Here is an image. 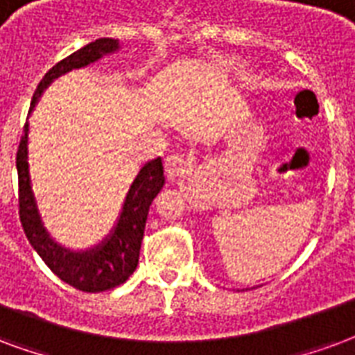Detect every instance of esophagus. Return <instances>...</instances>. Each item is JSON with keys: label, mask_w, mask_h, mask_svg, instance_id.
<instances>
[{"label": "esophagus", "mask_w": 355, "mask_h": 355, "mask_svg": "<svg viewBox=\"0 0 355 355\" xmlns=\"http://www.w3.org/2000/svg\"><path fill=\"white\" fill-rule=\"evenodd\" d=\"M189 160L183 159L181 155H170L166 159V175L170 181L180 180L181 175L187 174Z\"/></svg>", "instance_id": "esophagus-1"}]
</instances>
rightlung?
Instances as JSON below:
<instances>
[{
    "label": "right lung",
    "instance_id": "add662e5",
    "mask_svg": "<svg viewBox=\"0 0 355 355\" xmlns=\"http://www.w3.org/2000/svg\"><path fill=\"white\" fill-rule=\"evenodd\" d=\"M121 49H123V43L119 40L100 37L58 62L46 71L45 77L37 85L32 98V105H30V115L35 110L43 92L58 77L73 69L89 68L96 62L102 60L103 56L117 54ZM28 146H30V123H26L24 134L18 146L17 172L18 187H20V193H18L20 221L33 250L62 282L85 293H100V291H107L124 284L138 266L139 248H141V238L146 231L149 206L166 183L160 157L147 160L146 164L139 168L138 175L134 178L128 193L124 196L117 221L113 223L111 231L94 245L73 250V248L60 244L45 227L37 196L33 193L30 162H28L30 160Z\"/></svg>",
    "mask_w": 355,
    "mask_h": 355
}]
</instances>
